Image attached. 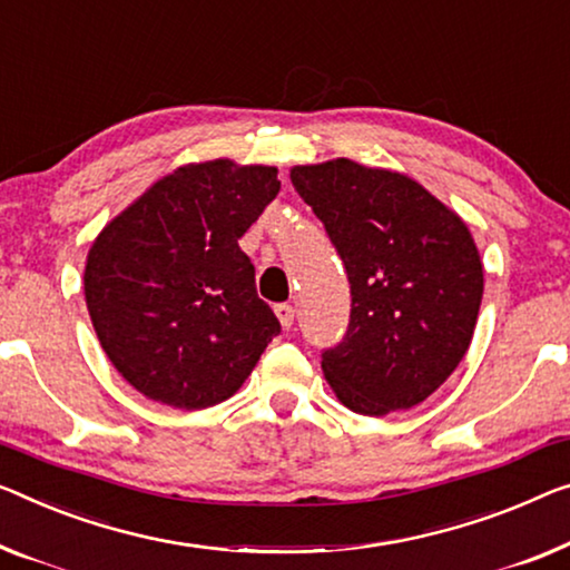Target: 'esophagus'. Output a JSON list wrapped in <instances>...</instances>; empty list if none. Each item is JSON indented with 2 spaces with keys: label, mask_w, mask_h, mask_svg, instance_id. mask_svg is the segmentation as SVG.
I'll return each instance as SVG.
<instances>
[{
  "label": "esophagus",
  "mask_w": 570,
  "mask_h": 570,
  "mask_svg": "<svg viewBox=\"0 0 570 570\" xmlns=\"http://www.w3.org/2000/svg\"><path fill=\"white\" fill-rule=\"evenodd\" d=\"M274 312H276V317H278V322H282L284 330L294 325V307H292V304H276Z\"/></svg>",
  "instance_id": "1"
}]
</instances>
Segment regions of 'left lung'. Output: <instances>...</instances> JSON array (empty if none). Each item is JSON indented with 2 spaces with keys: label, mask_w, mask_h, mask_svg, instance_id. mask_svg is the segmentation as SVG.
Instances as JSON below:
<instances>
[{
  "label": "left lung",
  "mask_w": 570,
  "mask_h": 570,
  "mask_svg": "<svg viewBox=\"0 0 570 570\" xmlns=\"http://www.w3.org/2000/svg\"><path fill=\"white\" fill-rule=\"evenodd\" d=\"M351 282V322L322 371L347 410L384 417L424 402L469 351L483 266L469 227L414 178L351 158L294 166Z\"/></svg>",
  "instance_id": "obj_1"
}]
</instances>
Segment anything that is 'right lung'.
I'll use <instances>...</instances> for the list:
<instances>
[{
	"label": "right lung",
	"mask_w": 570,
	"mask_h": 570,
	"mask_svg": "<svg viewBox=\"0 0 570 570\" xmlns=\"http://www.w3.org/2000/svg\"><path fill=\"white\" fill-rule=\"evenodd\" d=\"M276 174L227 158L181 166L91 243V325L142 396L176 410L225 402L282 333L237 245L282 189Z\"/></svg>",
	"instance_id": "right-lung-1"
}]
</instances>
